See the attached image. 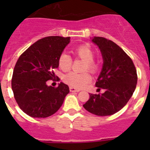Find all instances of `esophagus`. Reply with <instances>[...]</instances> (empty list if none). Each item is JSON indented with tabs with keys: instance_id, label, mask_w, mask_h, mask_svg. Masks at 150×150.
Instances as JSON below:
<instances>
[{
	"instance_id": "34e87169",
	"label": "esophagus",
	"mask_w": 150,
	"mask_h": 150,
	"mask_svg": "<svg viewBox=\"0 0 150 150\" xmlns=\"http://www.w3.org/2000/svg\"><path fill=\"white\" fill-rule=\"evenodd\" d=\"M70 91H71V92H79V90L77 89V88H74V87H70Z\"/></svg>"
}]
</instances>
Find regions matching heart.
I'll return each mask as SVG.
<instances>
[{"mask_svg":"<svg viewBox=\"0 0 150 150\" xmlns=\"http://www.w3.org/2000/svg\"><path fill=\"white\" fill-rule=\"evenodd\" d=\"M74 53L76 58L82 59L85 62L83 71L95 73L98 70V64L94 59L95 50L89 43H83L75 48ZM59 68L63 71H68L71 68L72 59L68 55L62 53L59 55L58 59ZM91 77L88 72L77 74L70 72L65 74L63 77V81L66 84L74 88H83L91 81Z\"/></svg>","mask_w":150,"mask_h":150,"instance_id":"1","label":"heart"}]
</instances>
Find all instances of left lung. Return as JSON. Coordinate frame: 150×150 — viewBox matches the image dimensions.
Segmentation results:
<instances>
[{"label":"left lung","mask_w":150,"mask_h":150,"mask_svg":"<svg viewBox=\"0 0 150 150\" xmlns=\"http://www.w3.org/2000/svg\"><path fill=\"white\" fill-rule=\"evenodd\" d=\"M92 42L98 46L104 64L96 87L105 89L103 94H89L83 107L91 113L100 116L112 115L128 103L137 82V70L132 59L112 40L95 37Z\"/></svg>","instance_id":"8db88e82"}]
</instances>
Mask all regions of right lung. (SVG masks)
I'll return each instance as SVG.
<instances>
[{"instance_id": "add662e5", "label": "right lung", "mask_w": 150, "mask_h": 150, "mask_svg": "<svg viewBox=\"0 0 150 150\" xmlns=\"http://www.w3.org/2000/svg\"><path fill=\"white\" fill-rule=\"evenodd\" d=\"M69 43V37H46L33 43L18 58L13 70L12 89L18 107L29 116L53 115L69 93L68 86L63 83L58 87L46 85V81L58 78L54 70L59 67V55Z\"/></svg>"}]
</instances>
